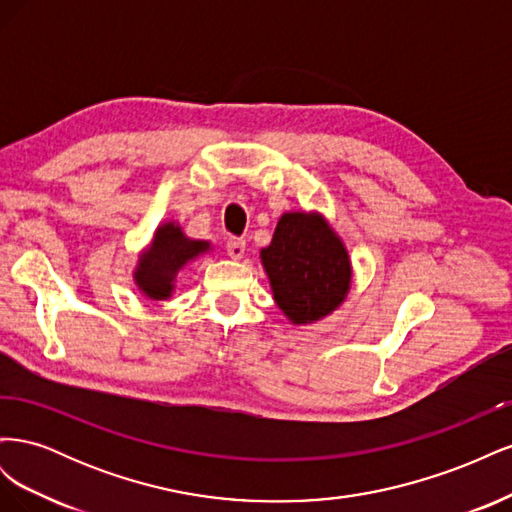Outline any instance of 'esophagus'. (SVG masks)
Returning a JSON list of instances; mask_svg holds the SVG:
<instances>
[{
  "mask_svg": "<svg viewBox=\"0 0 512 512\" xmlns=\"http://www.w3.org/2000/svg\"><path fill=\"white\" fill-rule=\"evenodd\" d=\"M226 252L232 260H241L245 254V241L237 239V237H230L226 243Z\"/></svg>",
  "mask_w": 512,
  "mask_h": 512,
  "instance_id": "obj_1",
  "label": "esophagus"
}]
</instances>
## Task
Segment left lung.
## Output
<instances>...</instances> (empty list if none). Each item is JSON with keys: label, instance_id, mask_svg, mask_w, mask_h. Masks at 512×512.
<instances>
[{"label": "left lung", "instance_id": "left-lung-1", "mask_svg": "<svg viewBox=\"0 0 512 512\" xmlns=\"http://www.w3.org/2000/svg\"><path fill=\"white\" fill-rule=\"evenodd\" d=\"M260 260L277 307L297 327L327 318L350 292L348 250L318 211L282 213Z\"/></svg>", "mask_w": 512, "mask_h": 512}]
</instances>
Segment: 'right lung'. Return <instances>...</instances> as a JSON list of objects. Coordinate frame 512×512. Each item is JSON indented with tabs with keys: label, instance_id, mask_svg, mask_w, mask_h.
Segmentation results:
<instances>
[{
	"label": "right lung",
	"instance_id": "1",
	"mask_svg": "<svg viewBox=\"0 0 512 512\" xmlns=\"http://www.w3.org/2000/svg\"><path fill=\"white\" fill-rule=\"evenodd\" d=\"M207 252H211L209 241L185 237L177 222H164L153 232L147 250L138 256L134 284L143 292V297L166 301L173 297L179 271Z\"/></svg>",
	"mask_w": 512,
	"mask_h": 512
}]
</instances>
